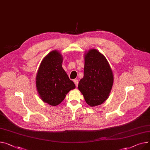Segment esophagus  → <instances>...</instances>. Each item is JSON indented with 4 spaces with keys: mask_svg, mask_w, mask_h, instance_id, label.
Wrapping results in <instances>:
<instances>
[{
    "mask_svg": "<svg viewBox=\"0 0 150 150\" xmlns=\"http://www.w3.org/2000/svg\"><path fill=\"white\" fill-rule=\"evenodd\" d=\"M74 82L75 86L77 87V86H78V79H74Z\"/></svg>",
    "mask_w": 150,
    "mask_h": 150,
    "instance_id": "obj_1",
    "label": "esophagus"
}]
</instances>
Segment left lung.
Masks as SVG:
<instances>
[{
  "label": "left lung",
  "mask_w": 150,
  "mask_h": 150,
  "mask_svg": "<svg viewBox=\"0 0 150 150\" xmlns=\"http://www.w3.org/2000/svg\"><path fill=\"white\" fill-rule=\"evenodd\" d=\"M84 77L78 89L91 107L101 105L108 98L113 84V75L107 59L96 49L85 54Z\"/></svg>",
  "instance_id": "1"
}]
</instances>
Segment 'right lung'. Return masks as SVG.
Here are the masks:
<instances>
[{
  "label": "right lung",
  "instance_id": "obj_1",
  "mask_svg": "<svg viewBox=\"0 0 150 150\" xmlns=\"http://www.w3.org/2000/svg\"><path fill=\"white\" fill-rule=\"evenodd\" d=\"M63 57L58 51L49 52L42 60L36 76V87L42 100L56 106L75 88L62 67Z\"/></svg>",
  "mask_w": 150,
  "mask_h": 150
}]
</instances>
